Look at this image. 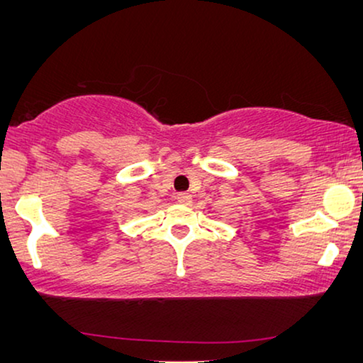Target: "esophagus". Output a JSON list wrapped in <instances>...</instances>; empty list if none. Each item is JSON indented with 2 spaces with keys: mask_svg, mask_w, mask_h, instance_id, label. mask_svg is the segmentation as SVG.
<instances>
[{
  "mask_svg": "<svg viewBox=\"0 0 363 363\" xmlns=\"http://www.w3.org/2000/svg\"><path fill=\"white\" fill-rule=\"evenodd\" d=\"M177 201L180 203V205H185L188 206L191 203V195L190 193H178L177 195Z\"/></svg>",
  "mask_w": 363,
  "mask_h": 363,
  "instance_id": "1",
  "label": "esophagus"
}]
</instances>
